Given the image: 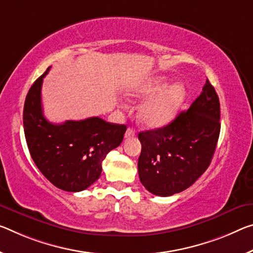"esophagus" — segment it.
I'll use <instances>...</instances> for the list:
<instances>
[{
	"label": "esophagus",
	"mask_w": 253,
	"mask_h": 253,
	"mask_svg": "<svg viewBox=\"0 0 253 253\" xmlns=\"http://www.w3.org/2000/svg\"><path fill=\"white\" fill-rule=\"evenodd\" d=\"M134 136H135V130L133 128H127L125 133V138H130V137H134Z\"/></svg>",
	"instance_id": "1"
}]
</instances>
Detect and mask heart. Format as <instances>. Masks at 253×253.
I'll return each mask as SVG.
<instances>
[{
    "label": "heart",
    "mask_w": 253,
    "mask_h": 253,
    "mask_svg": "<svg viewBox=\"0 0 253 253\" xmlns=\"http://www.w3.org/2000/svg\"><path fill=\"white\" fill-rule=\"evenodd\" d=\"M169 85L163 76L147 80L133 91V97H147L138 107L137 116L141 123L150 128H160L174 118L186 99V90L179 83Z\"/></svg>",
    "instance_id": "1"
}]
</instances>
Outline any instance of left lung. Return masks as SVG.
Masks as SVG:
<instances>
[{
    "instance_id": "obj_1",
    "label": "left lung",
    "mask_w": 253,
    "mask_h": 253,
    "mask_svg": "<svg viewBox=\"0 0 253 253\" xmlns=\"http://www.w3.org/2000/svg\"><path fill=\"white\" fill-rule=\"evenodd\" d=\"M219 100L206 81L189 109L169 125L141 131L139 180L156 196L178 194L189 188L210 167L218 141Z\"/></svg>"
}]
</instances>
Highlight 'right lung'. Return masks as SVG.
Listing matches in <instances>:
<instances>
[{
    "mask_svg": "<svg viewBox=\"0 0 253 253\" xmlns=\"http://www.w3.org/2000/svg\"><path fill=\"white\" fill-rule=\"evenodd\" d=\"M36 80L23 107V128L28 148L40 172L59 189L78 192L99 179L101 163L123 142L126 125L99 117L51 124L42 107V80Z\"/></svg>",
    "mask_w": 253,
    "mask_h": 253,
    "instance_id": "add662e5",
    "label": "right lung"
}]
</instances>
